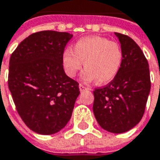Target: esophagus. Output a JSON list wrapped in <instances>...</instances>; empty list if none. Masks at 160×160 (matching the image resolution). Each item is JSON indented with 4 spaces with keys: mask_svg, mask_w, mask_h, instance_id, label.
<instances>
[{
    "mask_svg": "<svg viewBox=\"0 0 160 160\" xmlns=\"http://www.w3.org/2000/svg\"><path fill=\"white\" fill-rule=\"evenodd\" d=\"M79 87H80V92H83V91L89 90V88H88L87 86L83 85V84H80V85H79Z\"/></svg>",
    "mask_w": 160,
    "mask_h": 160,
    "instance_id": "esophagus-1",
    "label": "esophagus"
}]
</instances>
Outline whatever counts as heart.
I'll list each match as a JSON object with an SVG mask.
<instances>
[{
  "mask_svg": "<svg viewBox=\"0 0 160 160\" xmlns=\"http://www.w3.org/2000/svg\"><path fill=\"white\" fill-rule=\"evenodd\" d=\"M62 62L69 77H75L83 65L86 68L82 74L83 80H95L99 84H105L118 75L123 63V51L116 42L91 36L76 42L72 50H66Z\"/></svg>",
  "mask_w": 160,
  "mask_h": 160,
  "instance_id": "b5f03b06",
  "label": "heart"
}]
</instances>
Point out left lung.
Wrapping results in <instances>:
<instances>
[{
    "label": "left lung",
    "instance_id": "left-lung-1",
    "mask_svg": "<svg viewBox=\"0 0 160 160\" xmlns=\"http://www.w3.org/2000/svg\"><path fill=\"white\" fill-rule=\"evenodd\" d=\"M115 34L123 51V63L108 84L94 89L92 110L104 130L122 133L142 119L151 80L147 59L138 44L127 35Z\"/></svg>",
    "mask_w": 160,
    "mask_h": 160
}]
</instances>
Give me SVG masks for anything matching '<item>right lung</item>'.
I'll return each instance as SVG.
<instances>
[{"mask_svg":"<svg viewBox=\"0 0 160 160\" xmlns=\"http://www.w3.org/2000/svg\"><path fill=\"white\" fill-rule=\"evenodd\" d=\"M68 32L43 30L22 41L9 61L8 87L24 123L40 134H52L71 118L79 82L68 77L62 57L72 38Z\"/></svg>","mask_w":160,"mask_h":160,"instance_id":"1","label":"right lung"}]
</instances>
